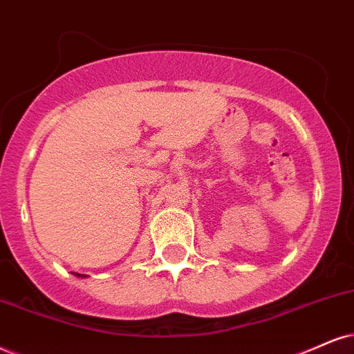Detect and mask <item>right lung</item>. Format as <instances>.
Returning <instances> with one entry per match:
<instances>
[{
	"label": "right lung",
	"mask_w": 354,
	"mask_h": 354,
	"mask_svg": "<svg viewBox=\"0 0 354 354\" xmlns=\"http://www.w3.org/2000/svg\"><path fill=\"white\" fill-rule=\"evenodd\" d=\"M73 274H75L77 277H86V276H84V274H78V272H73Z\"/></svg>",
	"instance_id": "add662e5"
}]
</instances>
